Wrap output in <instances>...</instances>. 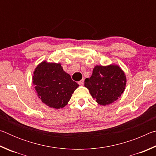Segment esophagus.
<instances>
[{
  "label": "esophagus",
  "mask_w": 156,
  "mask_h": 156,
  "mask_svg": "<svg viewBox=\"0 0 156 156\" xmlns=\"http://www.w3.org/2000/svg\"><path fill=\"white\" fill-rule=\"evenodd\" d=\"M83 83H84V80H83H83H80V81H78V84H80V85H83Z\"/></svg>",
  "instance_id": "1"
}]
</instances>
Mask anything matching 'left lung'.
I'll return each mask as SVG.
<instances>
[{
  "mask_svg": "<svg viewBox=\"0 0 156 156\" xmlns=\"http://www.w3.org/2000/svg\"><path fill=\"white\" fill-rule=\"evenodd\" d=\"M125 85V73L117 65L96 66L90 78L84 80V86L101 105L111 104L118 99Z\"/></svg>",
  "mask_w": 156,
  "mask_h": 156,
  "instance_id": "8db88e82",
  "label": "left lung"
}]
</instances>
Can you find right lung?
<instances>
[{
  "instance_id": "add662e5",
  "label": "right lung",
  "mask_w": 156,
  "mask_h": 156,
  "mask_svg": "<svg viewBox=\"0 0 156 156\" xmlns=\"http://www.w3.org/2000/svg\"><path fill=\"white\" fill-rule=\"evenodd\" d=\"M33 83L42 102L47 106L64 107L78 84L65 73L60 64L41 62L34 72Z\"/></svg>"
}]
</instances>
